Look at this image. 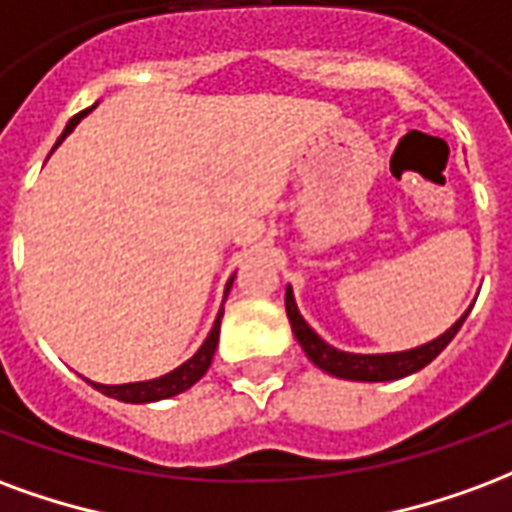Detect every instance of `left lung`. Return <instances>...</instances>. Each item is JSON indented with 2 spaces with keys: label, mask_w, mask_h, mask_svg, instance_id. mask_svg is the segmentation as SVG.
I'll list each match as a JSON object with an SVG mask.
<instances>
[{
  "label": "left lung",
  "mask_w": 512,
  "mask_h": 512,
  "mask_svg": "<svg viewBox=\"0 0 512 512\" xmlns=\"http://www.w3.org/2000/svg\"><path fill=\"white\" fill-rule=\"evenodd\" d=\"M286 316L292 322V330L297 335V341H300L302 352L308 354L311 363L319 365L322 371L338 376V379H352V382H393V379H404V376L414 374V371H420V368L431 363L436 354L453 341L455 333L461 330V324L469 316V311L445 335H439L436 341L417 346V349H409V352L395 354H349L333 349L330 343H324L305 324V319L297 311V305H294L292 289H286Z\"/></svg>",
  "instance_id": "1"
}]
</instances>
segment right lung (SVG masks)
Listing matches in <instances>:
<instances>
[{
    "label": "right lung",
    "mask_w": 512,
    "mask_h": 512,
    "mask_svg": "<svg viewBox=\"0 0 512 512\" xmlns=\"http://www.w3.org/2000/svg\"><path fill=\"white\" fill-rule=\"evenodd\" d=\"M87 111H81L76 117L67 122L65 133L59 136V141L70 133V130L76 128L81 117H87ZM57 141V144H59ZM231 281H234V275L226 283V292L231 289ZM220 316L223 311L218 313V319H215V327H212V333L207 335V341L201 343V349L193 357H190L188 363H182L179 368H174L171 374L160 376V379H152V382H133V384H95L100 393L108 395V398H117V401H125V404H149V401H160V398H171V395L185 393L188 387L199 382L201 376L207 374V368L212 365V354H215V346H218V335H220Z\"/></svg>",
    "instance_id": "right-lung-1"
}]
</instances>
